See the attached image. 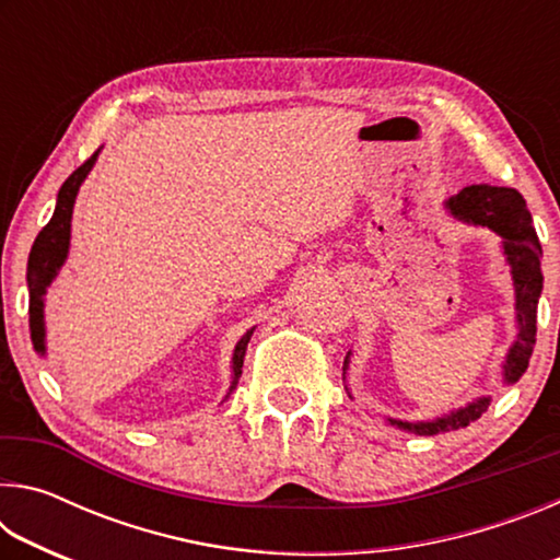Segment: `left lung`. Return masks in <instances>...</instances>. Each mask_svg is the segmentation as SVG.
Listing matches in <instances>:
<instances>
[{
  "instance_id": "left-lung-1",
  "label": "left lung",
  "mask_w": 560,
  "mask_h": 560,
  "mask_svg": "<svg viewBox=\"0 0 560 560\" xmlns=\"http://www.w3.org/2000/svg\"><path fill=\"white\" fill-rule=\"evenodd\" d=\"M444 207H447L454 220L474 226H489L491 232H497L501 240H504L501 244H504V254L511 267V279H514L518 324L514 346H511L506 353L504 381L516 383L518 377L526 373L528 358L534 353L538 296H541L544 291L541 242H538L534 224H530L526 200L511 187L469 185L464 187L459 195L450 197ZM343 371H348V358ZM489 402V397H477V400L459 407V410H452L450 415H442L438 420L428 422H402L393 420V417H387V422L415 434H440L450 430H462L467 428L469 422L479 420Z\"/></svg>"
}]
</instances>
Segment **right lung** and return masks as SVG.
<instances>
[{
  "mask_svg": "<svg viewBox=\"0 0 560 560\" xmlns=\"http://www.w3.org/2000/svg\"><path fill=\"white\" fill-rule=\"evenodd\" d=\"M98 150L93 153L86 163L81 167H75L69 175V179L61 185L59 197H56V210L49 224L44 226L39 236L34 240L32 254H30V264H26V281H30V330H32V343L36 353H46V330H44V293L51 287V281L56 279V273L63 267L66 257H69V242H71V214H73V202L75 195H79V187L86 175L91 173L93 163H96ZM254 334L246 330L242 336L240 343L234 348L232 355V387L234 390L236 381L242 375V365H244V353H246V343Z\"/></svg>",
  "mask_w": 560,
  "mask_h": 560,
  "instance_id": "right-lung-1",
  "label": "right lung"
}]
</instances>
